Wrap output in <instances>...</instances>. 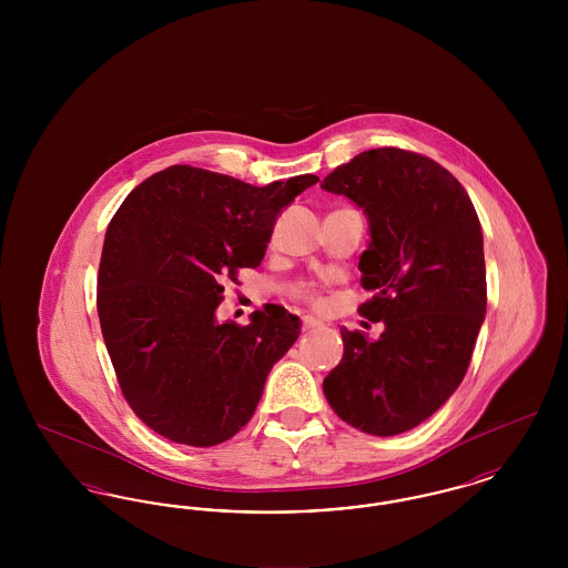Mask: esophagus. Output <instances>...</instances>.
Wrapping results in <instances>:
<instances>
[{
  "label": "esophagus",
  "instance_id": "esophagus-1",
  "mask_svg": "<svg viewBox=\"0 0 568 568\" xmlns=\"http://www.w3.org/2000/svg\"><path fill=\"white\" fill-rule=\"evenodd\" d=\"M322 322L320 320H315V317H302V329L306 332V329H315V327H322Z\"/></svg>",
  "mask_w": 568,
  "mask_h": 568
}]
</instances>
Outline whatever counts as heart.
Returning <instances> with one entry per match:
<instances>
[{
    "instance_id": "obj_1",
    "label": "heart",
    "mask_w": 568,
    "mask_h": 568,
    "mask_svg": "<svg viewBox=\"0 0 568 568\" xmlns=\"http://www.w3.org/2000/svg\"><path fill=\"white\" fill-rule=\"evenodd\" d=\"M296 292L297 297H304V300H311V302H320L317 300V294H315V290L311 287V285H296Z\"/></svg>"
}]
</instances>
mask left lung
Masks as SVG:
<instances>
[{
  "label": "left lung",
  "mask_w": 568,
  "mask_h": 568,
  "mask_svg": "<svg viewBox=\"0 0 568 568\" xmlns=\"http://www.w3.org/2000/svg\"><path fill=\"white\" fill-rule=\"evenodd\" d=\"M322 190L368 219L357 268L375 296L359 313L385 325L377 341L341 329L345 353L324 378L325 398L362 433H406L458 389L486 320L479 216L452 172L392 146L338 165Z\"/></svg>",
  "instance_id": "8db88e82"
}]
</instances>
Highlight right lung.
Wrapping results in <instances>:
<instances>
[{
	"label": "right lung",
	"instance_id": "1",
	"mask_svg": "<svg viewBox=\"0 0 568 568\" xmlns=\"http://www.w3.org/2000/svg\"><path fill=\"white\" fill-rule=\"evenodd\" d=\"M317 181L255 187L172 165L123 200L102 248L98 315L123 396L151 430L213 447L253 417L302 324L285 308L219 322L221 283L262 264L276 216Z\"/></svg>",
	"mask_w": 568,
	"mask_h": 568
}]
</instances>
